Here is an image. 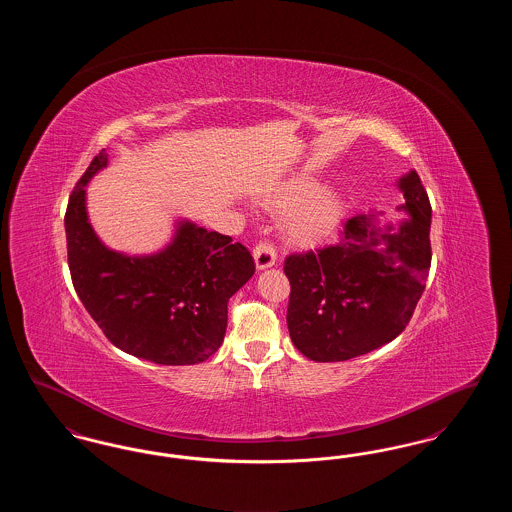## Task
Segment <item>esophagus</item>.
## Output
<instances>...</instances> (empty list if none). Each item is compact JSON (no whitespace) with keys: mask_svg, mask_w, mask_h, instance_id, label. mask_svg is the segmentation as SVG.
I'll list each match as a JSON object with an SVG mask.
<instances>
[{"mask_svg":"<svg viewBox=\"0 0 512 512\" xmlns=\"http://www.w3.org/2000/svg\"><path fill=\"white\" fill-rule=\"evenodd\" d=\"M253 259H255V267L259 268V270L272 267L276 263V249H274V245L268 244V242H261V244L255 245Z\"/></svg>","mask_w":512,"mask_h":512,"instance_id":"1","label":"esophagus"}]
</instances>
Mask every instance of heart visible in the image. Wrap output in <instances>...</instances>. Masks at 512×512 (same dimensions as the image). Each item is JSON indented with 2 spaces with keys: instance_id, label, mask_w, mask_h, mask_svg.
<instances>
[{
  "instance_id": "1",
  "label": "heart",
  "mask_w": 512,
  "mask_h": 512,
  "mask_svg": "<svg viewBox=\"0 0 512 512\" xmlns=\"http://www.w3.org/2000/svg\"><path fill=\"white\" fill-rule=\"evenodd\" d=\"M307 178H295L268 195L272 209H288L284 226L297 242H315L328 236L341 220L343 199L336 188H317Z\"/></svg>"
}]
</instances>
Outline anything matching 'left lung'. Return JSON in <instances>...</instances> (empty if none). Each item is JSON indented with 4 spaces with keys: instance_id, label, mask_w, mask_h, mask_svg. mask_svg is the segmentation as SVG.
<instances>
[{
    "instance_id": "obj_1",
    "label": "left lung",
    "mask_w": 512,
    "mask_h": 512,
    "mask_svg": "<svg viewBox=\"0 0 512 512\" xmlns=\"http://www.w3.org/2000/svg\"><path fill=\"white\" fill-rule=\"evenodd\" d=\"M403 219L384 213L343 222L338 245L290 255L284 272L292 293L288 330L311 361L338 363L395 340L424 292L432 249V207L416 171L397 180Z\"/></svg>"
}]
</instances>
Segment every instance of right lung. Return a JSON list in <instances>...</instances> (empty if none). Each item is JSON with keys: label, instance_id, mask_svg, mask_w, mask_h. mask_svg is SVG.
<instances>
[{"label": "right lung", "instance_id": "right-lung-1", "mask_svg": "<svg viewBox=\"0 0 512 512\" xmlns=\"http://www.w3.org/2000/svg\"><path fill=\"white\" fill-rule=\"evenodd\" d=\"M99 151L82 174L65 215L74 290L90 317L119 349L155 365H197L224 340L228 299L253 276L244 245L176 219L171 242L128 255L99 240L86 207V186L107 169Z\"/></svg>", "mask_w": 512, "mask_h": 512}]
</instances>
